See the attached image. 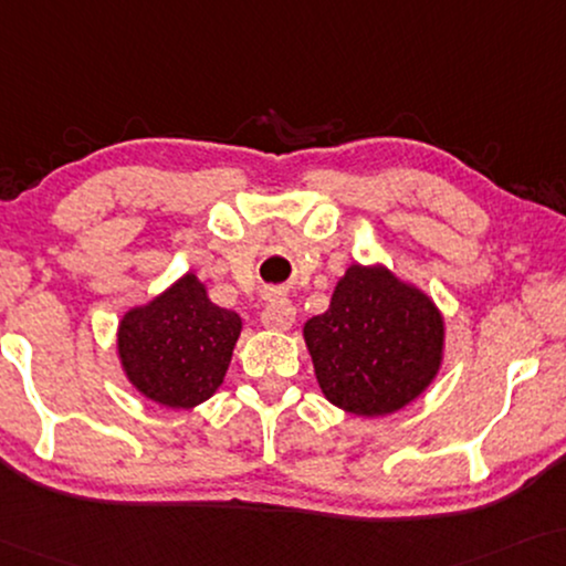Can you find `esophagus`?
Wrapping results in <instances>:
<instances>
[{
    "instance_id": "obj_1",
    "label": "esophagus",
    "mask_w": 566,
    "mask_h": 566,
    "mask_svg": "<svg viewBox=\"0 0 566 566\" xmlns=\"http://www.w3.org/2000/svg\"><path fill=\"white\" fill-rule=\"evenodd\" d=\"M294 315H297V310H294L290 300L274 297L266 302L264 313H261V323H264L269 331H286V328H292Z\"/></svg>"
}]
</instances>
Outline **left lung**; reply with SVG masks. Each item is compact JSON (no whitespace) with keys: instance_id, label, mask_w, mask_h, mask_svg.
<instances>
[{"instance_id":"8db88e82","label":"left lung","mask_w":566,"mask_h":566,"mask_svg":"<svg viewBox=\"0 0 566 566\" xmlns=\"http://www.w3.org/2000/svg\"><path fill=\"white\" fill-rule=\"evenodd\" d=\"M305 340L323 395L354 416H387L431 385L443 321L423 292L385 269L352 266L328 313L310 317Z\"/></svg>"}]
</instances>
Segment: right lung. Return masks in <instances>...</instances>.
Here are the masks:
<instances>
[{
    "label": "right lung",
    "instance_id": "add662e5",
    "mask_svg": "<svg viewBox=\"0 0 566 566\" xmlns=\"http://www.w3.org/2000/svg\"><path fill=\"white\" fill-rule=\"evenodd\" d=\"M241 317L207 300L187 274L169 292L123 317L117 346L135 389L166 408H195L222 385Z\"/></svg>",
    "mask_w": 566,
    "mask_h": 566
}]
</instances>
